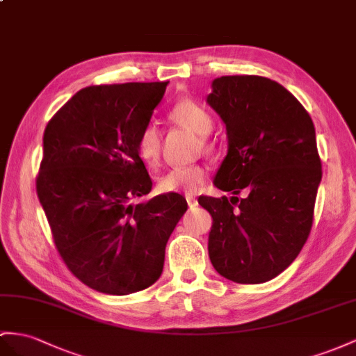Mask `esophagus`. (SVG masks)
Wrapping results in <instances>:
<instances>
[{
	"instance_id": "34e87169",
	"label": "esophagus",
	"mask_w": 356,
	"mask_h": 356,
	"mask_svg": "<svg viewBox=\"0 0 356 356\" xmlns=\"http://www.w3.org/2000/svg\"><path fill=\"white\" fill-rule=\"evenodd\" d=\"M186 202L189 204V207H194L197 206V198L194 195H186Z\"/></svg>"
}]
</instances>
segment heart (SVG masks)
Returning a JSON list of instances; mask_svg holds the SVG:
<instances>
[{
  "mask_svg": "<svg viewBox=\"0 0 356 356\" xmlns=\"http://www.w3.org/2000/svg\"><path fill=\"white\" fill-rule=\"evenodd\" d=\"M170 117L179 124L188 127L189 131L197 135H207L213 127L212 114L193 99H181L171 108ZM140 158L149 163L156 165L161 154V134L154 124L145 126L140 134L138 143H136ZM206 179V170L200 165L177 167L168 170L159 181L158 188L161 193H186L194 194L200 185Z\"/></svg>",
  "mask_w": 356,
  "mask_h": 356,
  "instance_id": "1",
  "label": "heart"
}]
</instances>
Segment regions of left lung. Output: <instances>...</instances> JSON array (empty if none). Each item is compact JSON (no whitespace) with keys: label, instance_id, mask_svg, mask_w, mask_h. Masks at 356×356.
<instances>
[{"label":"left lung","instance_id":"left-lung-1","mask_svg":"<svg viewBox=\"0 0 356 356\" xmlns=\"http://www.w3.org/2000/svg\"><path fill=\"white\" fill-rule=\"evenodd\" d=\"M207 104L229 138L213 184L234 194L198 198L213 220L209 257L224 278L259 284L290 266L312 230L322 179L314 124L289 90L256 75L213 79Z\"/></svg>","mask_w":356,"mask_h":356}]
</instances>
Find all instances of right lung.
<instances>
[{
  "label": "right lung",
  "mask_w": 356,
  "mask_h": 356,
  "mask_svg": "<svg viewBox=\"0 0 356 356\" xmlns=\"http://www.w3.org/2000/svg\"><path fill=\"white\" fill-rule=\"evenodd\" d=\"M167 84L86 87L54 114L43 134L35 189L54 243L69 270L100 293L150 287L188 209L176 193L132 203L152 191L136 143Z\"/></svg>",
  "instance_id": "right-lung-1"
}]
</instances>
